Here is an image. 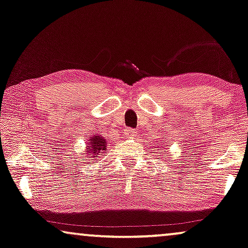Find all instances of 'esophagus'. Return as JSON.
Here are the masks:
<instances>
[{
    "label": "esophagus",
    "instance_id": "obj_1",
    "mask_svg": "<svg viewBox=\"0 0 248 248\" xmlns=\"http://www.w3.org/2000/svg\"><path fill=\"white\" fill-rule=\"evenodd\" d=\"M124 135H126V137L134 138V137L137 136V131L133 129V128H128V129L124 130Z\"/></svg>",
    "mask_w": 248,
    "mask_h": 248
}]
</instances>
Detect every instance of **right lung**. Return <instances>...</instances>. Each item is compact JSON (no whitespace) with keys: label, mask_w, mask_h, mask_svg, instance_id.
Listing matches in <instances>:
<instances>
[{"label":"right lung","mask_w":248,"mask_h":248,"mask_svg":"<svg viewBox=\"0 0 248 248\" xmlns=\"http://www.w3.org/2000/svg\"><path fill=\"white\" fill-rule=\"evenodd\" d=\"M87 144L88 153H92L91 155H95V156L103 154L104 151L107 150V141L102 136H93L90 138V141Z\"/></svg>","instance_id":"obj_1"}]
</instances>
